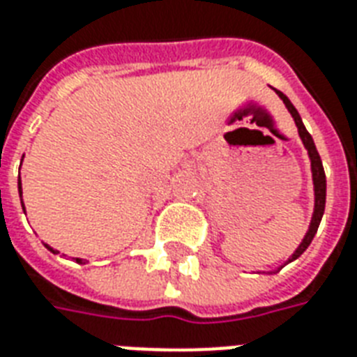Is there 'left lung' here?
<instances>
[{
	"instance_id": "8db88e82",
	"label": "left lung",
	"mask_w": 357,
	"mask_h": 357,
	"mask_svg": "<svg viewBox=\"0 0 357 357\" xmlns=\"http://www.w3.org/2000/svg\"><path fill=\"white\" fill-rule=\"evenodd\" d=\"M275 93L281 97L282 102H284V106L288 108V112L292 114L294 121H296V127H298L299 138H301V142H303V146H305V149H307V153H309V159H311L312 185H314V211H312L311 225H309V230H307L305 238L301 239V243H299V247L296 249V252H294L292 257L287 260V264H290L307 251V247L311 245L312 238H314V234H317L318 227H320L324 209H326V174H324L322 160H320V155H318V151H317V146H314V142H312V136L307 132L305 125H303V121H301V118H299L298 110L294 108V105L290 102V99H288L287 95L282 93V91H277V89H275ZM281 268H282V266H281ZM281 268H279V269H281ZM279 269H275V271H269V273H277Z\"/></svg>"
}]
</instances>
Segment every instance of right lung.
<instances>
[{
  "label": "right lung",
  "instance_id": "1",
  "mask_svg": "<svg viewBox=\"0 0 357 357\" xmlns=\"http://www.w3.org/2000/svg\"><path fill=\"white\" fill-rule=\"evenodd\" d=\"M22 159H24V157H22ZM18 192H20V200H22L20 176H18ZM22 209H26V208H24V200H22ZM24 213H26V211H24ZM45 247H46V249H48V251H50V252H54V255H58V252H59V251H56V249H52L50 245H46V243H45ZM75 260H76V262H78V264H86V262H88V260H84V258H75Z\"/></svg>",
  "mask_w": 357,
  "mask_h": 357
}]
</instances>
